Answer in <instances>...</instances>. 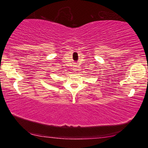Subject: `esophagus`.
<instances>
[{
  "label": "esophagus",
  "instance_id": "obj_1",
  "mask_svg": "<svg viewBox=\"0 0 148 148\" xmlns=\"http://www.w3.org/2000/svg\"><path fill=\"white\" fill-rule=\"evenodd\" d=\"M73 70H74V71H77V65H75V66H74Z\"/></svg>",
  "mask_w": 148,
  "mask_h": 148
}]
</instances>
